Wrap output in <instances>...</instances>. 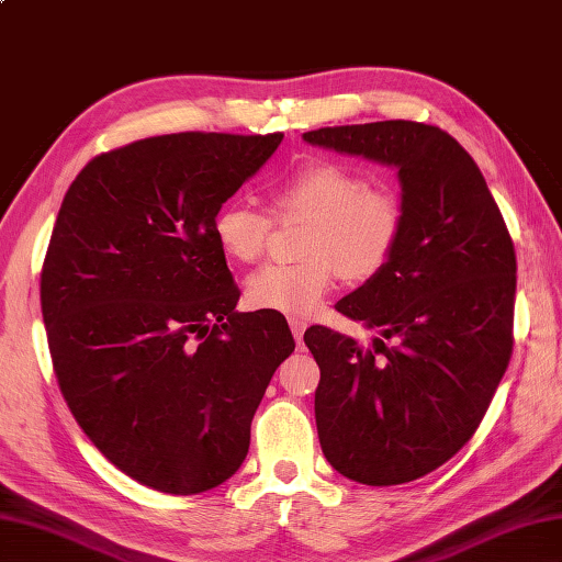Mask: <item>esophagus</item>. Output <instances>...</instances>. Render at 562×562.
I'll return each mask as SVG.
<instances>
[{
  "label": "esophagus",
  "instance_id": "obj_1",
  "mask_svg": "<svg viewBox=\"0 0 562 562\" xmlns=\"http://www.w3.org/2000/svg\"><path fill=\"white\" fill-rule=\"evenodd\" d=\"M289 324H291V331H293V336H295V340H297V346H300V344H303V334H305L307 324H305L303 319H297V317H291Z\"/></svg>",
  "mask_w": 562,
  "mask_h": 562
}]
</instances>
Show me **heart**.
Here are the masks:
<instances>
[{"instance_id":"1","label":"heart","mask_w":562,"mask_h":562,"mask_svg":"<svg viewBox=\"0 0 562 562\" xmlns=\"http://www.w3.org/2000/svg\"><path fill=\"white\" fill-rule=\"evenodd\" d=\"M271 204L281 222L310 224L303 245L307 262L255 271L245 283V297L255 310L307 317L324 303L338 273L358 283L379 277L403 236L401 200L338 161H312L297 169L273 188ZM269 231V216L243 202L222 204L212 222L218 248L243 265L262 257Z\"/></svg>"}]
</instances>
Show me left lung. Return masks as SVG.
<instances>
[{
    "label": "left lung",
    "instance_id": "left-lung-1",
    "mask_svg": "<svg viewBox=\"0 0 562 562\" xmlns=\"http://www.w3.org/2000/svg\"><path fill=\"white\" fill-rule=\"evenodd\" d=\"M303 140L398 171V250L336 305L379 336L360 346L312 326L305 344L322 372L314 417L328 464L367 486L413 482L472 439L508 369L513 240L474 159L441 128L398 119Z\"/></svg>",
    "mask_w": 562,
    "mask_h": 562
}]
</instances>
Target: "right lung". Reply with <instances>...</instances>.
Returning <instances> with one entry per match:
<instances>
[{"mask_svg":"<svg viewBox=\"0 0 562 562\" xmlns=\"http://www.w3.org/2000/svg\"><path fill=\"white\" fill-rule=\"evenodd\" d=\"M283 133H171L88 161L64 195L40 277L66 405L100 453L161 494L234 476L277 367L279 314L238 312L212 222Z\"/></svg>","mask_w":562,"mask_h":562,"instance_id":"1","label":"right lung"}]
</instances>
